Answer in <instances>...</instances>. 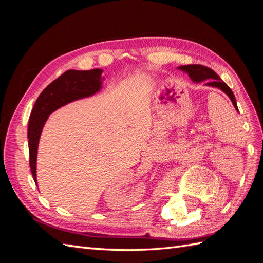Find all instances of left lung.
Returning a JSON list of instances; mask_svg holds the SVG:
<instances>
[{"instance_id": "obj_1", "label": "left lung", "mask_w": 263, "mask_h": 263, "mask_svg": "<svg viewBox=\"0 0 263 263\" xmlns=\"http://www.w3.org/2000/svg\"><path fill=\"white\" fill-rule=\"evenodd\" d=\"M180 69L185 71L189 73V76L191 77V79L195 82H201V81H206L205 85L211 86V87H216L221 89L222 91L228 95V97L231 98L232 103L237 110V105H236V99L235 96H234L233 91L231 90V88L228 87L226 83L222 81L218 74L214 70H211L210 68H206V66H203L201 64H189V65H183L180 66Z\"/></svg>"}]
</instances>
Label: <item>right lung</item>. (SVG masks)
Masks as SVG:
<instances>
[{"instance_id":"right-lung-1","label":"right lung","mask_w":263,"mask_h":263,"mask_svg":"<svg viewBox=\"0 0 263 263\" xmlns=\"http://www.w3.org/2000/svg\"><path fill=\"white\" fill-rule=\"evenodd\" d=\"M103 70L93 69L89 71L68 70L58 79L44 89L39 95L31 110L28 124V146H29V164L32 177L36 180V159L39 138L48 115L61 106L73 102L76 99L91 96L97 92L102 82L100 76Z\"/></svg>"}]
</instances>
